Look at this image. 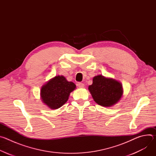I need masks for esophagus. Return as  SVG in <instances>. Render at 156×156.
I'll use <instances>...</instances> for the list:
<instances>
[{
    "label": "esophagus",
    "mask_w": 156,
    "mask_h": 156,
    "mask_svg": "<svg viewBox=\"0 0 156 156\" xmlns=\"http://www.w3.org/2000/svg\"><path fill=\"white\" fill-rule=\"evenodd\" d=\"M78 87H79L80 88H83V87H84V84L83 83H78Z\"/></svg>",
    "instance_id": "1"
}]
</instances>
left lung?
<instances>
[{
    "mask_svg": "<svg viewBox=\"0 0 156 156\" xmlns=\"http://www.w3.org/2000/svg\"><path fill=\"white\" fill-rule=\"evenodd\" d=\"M88 89L94 101L104 107L116 104L123 94L122 86L119 81L102 75L94 76Z\"/></svg>",
    "mask_w": 156,
    "mask_h": 156,
    "instance_id": "1",
    "label": "left lung"
}]
</instances>
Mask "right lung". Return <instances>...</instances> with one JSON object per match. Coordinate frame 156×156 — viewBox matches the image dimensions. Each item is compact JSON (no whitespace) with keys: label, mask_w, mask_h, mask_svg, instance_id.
<instances>
[{"label":"right lung","mask_w":156,"mask_h":156,"mask_svg":"<svg viewBox=\"0 0 156 156\" xmlns=\"http://www.w3.org/2000/svg\"><path fill=\"white\" fill-rule=\"evenodd\" d=\"M76 88L63 76H56L44 84L41 90L42 100L50 108L57 109L68 101L70 94Z\"/></svg>","instance_id":"add662e5"}]
</instances>
